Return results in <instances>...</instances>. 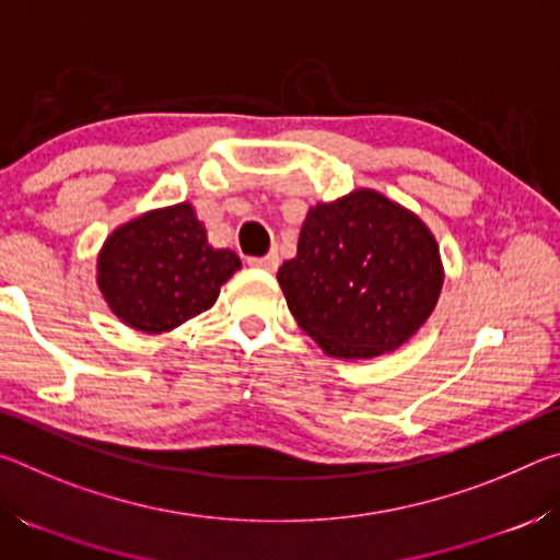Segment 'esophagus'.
Listing matches in <instances>:
<instances>
[{
	"label": "esophagus",
	"instance_id": "obj_1",
	"mask_svg": "<svg viewBox=\"0 0 560 560\" xmlns=\"http://www.w3.org/2000/svg\"><path fill=\"white\" fill-rule=\"evenodd\" d=\"M246 261H249V267H257V269H264V271H277L279 254L277 252H269L267 257H249Z\"/></svg>",
	"mask_w": 560,
	"mask_h": 560
}]
</instances>
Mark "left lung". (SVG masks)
Returning <instances> with one entry per match:
<instances>
[{
  "label": "left lung",
  "instance_id": "left-lung-1",
  "mask_svg": "<svg viewBox=\"0 0 560 560\" xmlns=\"http://www.w3.org/2000/svg\"><path fill=\"white\" fill-rule=\"evenodd\" d=\"M291 316L330 358L371 360L407 343L438 306L440 244L412 210L371 187L318 202L277 273Z\"/></svg>",
  "mask_w": 560,
  "mask_h": 560
}]
</instances>
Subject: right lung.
Segmentation results:
<instances>
[{"instance_id":"obj_1","label":"right lung","mask_w":560,"mask_h":560,"mask_svg":"<svg viewBox=\"0 0 560 560\" xmlns=\"http://www.w3.org/2000/svg\"><path fill=\"white\" fill-rule=\"evenodd\" d=\"M240 269L232 249L207 242L195 207L179 202L116 226L98 252L96 283L120 324L155 336L212 308Z\"/></svg>"}]
</instances>
